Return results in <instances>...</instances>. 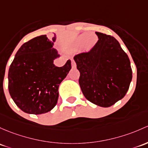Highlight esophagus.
Listing matches in <instances>:
<instances>
[{"mask_svg":"<svg viewBox=\"0 0 148 148\" xmlns=\"http://www.w3.org/2000/svg\"><path fill=\"white\" fill-rule=\"evenodd\" d=\"M71 66H72L73 68H75L77 64H76V62H74V60H71Z\"/></svg>","mask_w":148,"mask_h":148,"instance_id":"1","label":"esophagus"}]
</instances>
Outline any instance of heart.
Wrapping results in <instances>:
<instances>
[{"mask_svg": "<svg viewBox=\"0 0 148 148\" xmlns=\"http://www.w3.org/2000/svg\"><path fill=\"white\" fill-rule=\"evenodd\" d=\"M88 36L89 35L88 34H84V35H82V36L79 37L78 41V47H84L88 43L89 45L94 44L95 40H91V37H94V36L93 35V36H90L88 37Z\"/></svg>", "mask_w": 148, "mask_h": 148, "instance_id": "1", "label": "heart"}]
</instances>
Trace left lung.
Here are the masks:
<instances>
[{
    "label": "left lung",
    "mask_w": 148,
    "mask_h": 148,
    "mask_svg": "<svg viewBox=\"0 0 148 148\" xmlns=\"http://www.w3.org/2000/svg\"><path fill=\"white\" fill-rule=\"evenodd\" d=\"M99 40L87 52L74 57L80 72L79 83L88 101L110 107L126 94L132 80L127 54L111 35L96 32Z\"/></svg>",
    "instance_id": "left-lung-1"
}]
</instances>
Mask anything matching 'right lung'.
Returning a JSON list of instances; mask_svg holds the SVG:
<instances>
[{
	"instance_id": "1",
	"label": "right lung",
	"mask_w": 148,
	"mask_h": 148,
	"mask_svg": "<svg viewBox=\"0 0 148 148\" xmlns=\"http://www.w3.org/2000/svg\"><path fill=\"white\" fill-rule=\"evenodd\" d=\"M55 34L52 41H55ZM53 42L45 35L21 47L8 71V90L17 106L25 113L42 114L50 111L59 98L58 88L71 69V60L57 67L59 57Z\"/></svg>"
}]
</instances>
